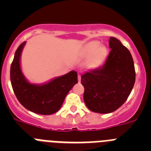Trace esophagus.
Listing matches in <instances>:
<instances>
[{
	"label": "esophagus",
	"instance_id": "1",
	"mask_svg": "<svg viewBox=\"0 0 151 151\" xmlns=\"http://www.w3.org/2000/svg\"><path fill=\"white\" fill-rule=\"evenodd\" d=\"M78 82H81V76H80L79 75L78 76Z\"/></svg>",
	"mask_w": 151,
	"mask_h": 151
}]
</instances>
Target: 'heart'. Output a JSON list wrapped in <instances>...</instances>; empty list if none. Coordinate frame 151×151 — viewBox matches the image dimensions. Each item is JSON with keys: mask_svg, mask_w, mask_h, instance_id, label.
I'll use <instances>...</instances> for the list:
<instances>
[{"mask_svg": "<svg viewBox=\"0 0 151 151\" xmlns=\"http://www.w3.org/2000/svg\"><path fill=\"white\" fill-rule=\"evenodd\" d=\"M82 55L88 57L85 61V66L93 68L101 63L107 54V49L105 46L101 45L99 41H92L87 43L82 48Z\"/></svg>", "mask_w": 151, "mask_h": 151, "instance_id": "b5f03b06", "label": "heart"}]
</instances>
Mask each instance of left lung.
<instances>
[{
	"mask_svg": "<svg viewBox=\"0 0 151 151\" xmlns=\"http://www.w3.org/2000/svg\"><path fill=\"white\" fill-rule=\"evenodd\" d=\"M110 50L106 62L98 69L81 76L85 88L84 101L94 113H110L127 100L135 82V71L129 50L116 38L109 39Z\"/></svg>",
	"mask_w": 151,
	"mask_h": 151,
	"instance_id": "left-lung-1",
	"label": "left lung"
}]
</instances>
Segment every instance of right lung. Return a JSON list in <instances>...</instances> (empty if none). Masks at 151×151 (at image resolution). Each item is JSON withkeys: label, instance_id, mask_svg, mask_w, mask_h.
<instances>
[{"label": "right lung", "instance_id": "1", "mask_svg": "<svg viewBox=\"0 0 151 151\" xmlns=\"http://www.w3.org/2000/svg\"><path fill=\"white\" fill-rule=\"evenodd\" d=\"M26 41L16 50L10 66V81L16 97L28 110L41 115H50L60 109L69 91L78 83L74 70L42 84L32 83L21 69V56Z\"/></svg>", "mask_w": 151, "mask_h": 151}]
</instances>
